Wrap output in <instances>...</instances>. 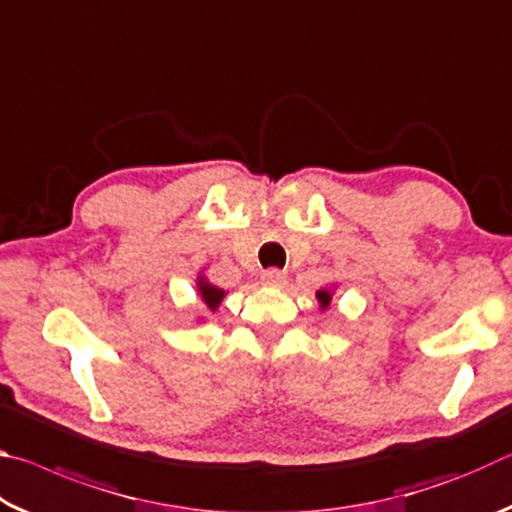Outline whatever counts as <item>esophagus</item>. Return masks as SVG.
<instances>
[{
    "instance_id": "esophagus-1",
    "label": "esophagus",
    "mask_w": 512,
    "mask_h": 512,
    "mask_svg": "<svg viewBox=\"0 0 512 512\" xmlns=\"http://www.w3.org/2000/svg\"><path fill=\"white\" fill-rule=\"evenodd\" d=\"M262 284L264 287H284L287 284V273L277 271V268H268V271L262 273Z\"/></svg>"
}]
</instances>
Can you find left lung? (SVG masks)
I'll use <instances>...</instances> for the list:
<instances>
[{
	"instance_id": "8db88e82",
	"label": "left lung",
	"mask_w": 512,
	"mask_h": 512,
	"mask_svg": "<svg viewBox=\"0 0 512 512\" xmlns=\"http://www.w3.org/2000/svg\"><path fill=\"white\" fill-rule=\"evenodd\" d=\"M334 287H336V284H332V287H325V289H318V291H316V300H318L320 311H327L329 305H332Z\"/></svg>"
}]
</instances>
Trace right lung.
<instances>
[{"instance_id": "obj_1", "label": "right lung", "mask_w": 512, "mask_h": 512, "mask_svg": "<svg viewBox=\"0 0 512 512\" xmlns=\"http://www.w3.org/2000/svg\"><path fill=\"white\" fill-rule=\"evenodd\" d=\"M196 291H198V298H201L203 305L207 307V311H216V309H219L223 298L228 296V291L214 287V284H212L210 280H207L205 271H201V273H198V277H196ZM201 320H205V318H203V316L198 318V323H201Z\"/></svg>"}]
</instances>
